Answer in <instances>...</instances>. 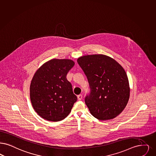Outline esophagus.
Wrapping results in <instances>:
<instances>
[{"instance_id":"1","label":"esophagus","mask_w":156,"mask_h":156,"mask_svg":"<svg viewBox=\"0 0 156 156\" xmlns=\"http://www.w3.org/2000/svg\"><path fill=\"white\" fill-rule=\"evenodd\" d=\"M77 98H78V99L79 100H81L82 99V94H79L77 96Z\"/></svg>"}]
</instances>
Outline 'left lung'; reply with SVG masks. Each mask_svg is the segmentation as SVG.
I'll return each instance as SVG.
<instances>
[{"label":"left lung","instance_id":"1","mask_svg":"<svg viewBox=\"0 0 156 156\" xmlns=\"http://www.w3.org/2000/svg\"><path fill=\"white\" fill-rule=\"evenodd\" d=\"M77 62L87 77L90 92L85 102L91 114L103 121L115 118L129 98V82L124 69L103 55L82 56Z\"/></svg>","mask_w":156,"mask_h":156}]
</instances>
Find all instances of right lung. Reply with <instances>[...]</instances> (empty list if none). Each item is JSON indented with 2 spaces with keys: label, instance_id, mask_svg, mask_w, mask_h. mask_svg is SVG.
<instances>
[{
  "label": "right lung",
  "instance_id": "obj_1",
  "mask_svg": "<svg viewBox=\"0 0 156 156\" xmlns=\"http://www.w3.org/2000/svg\"><path fill=\"white\" fill-rule=\"evenodd\" d=\"M75 63L68 59H52L35 73L30 86L32 105L41 117L59 121L67 117L77 97L66 78Z\"/></svg>",
  "mask_w": 156,
  "mask_h": 156
}]
</instances>
